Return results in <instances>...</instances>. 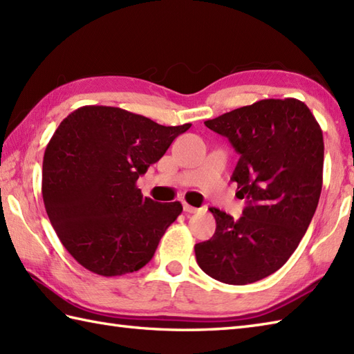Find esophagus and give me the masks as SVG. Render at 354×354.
Wrapping results in <instances>:
<instances>
[{"instance_id": "obj_1", "label": "esophagus", "mask_w": 354, "mask_h": 354, "mask_svg": "<svg viewBox=\"0 0 354 354\" xmlns=\"http://www.w3.org/2000/svg\"><path fill=\"white\" fill-rule=\"evenodd\" d=\"M184 212L185 213H189V214H193V213H196V212H199L198 208H194V207H192L190 204H187V202H184Z\"/></svg>"}]
</instances>
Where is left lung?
Listing matches in <instances>:
<instances>
[{"instance_id":"left-lung-1","label":"left lung","mask_w":354,"mask_h":354,"mask_svg":"<svg viewBox=\"0 0 354 354\" xmlns=\"http://www.w3.org/2000/svg\"><path fill=\"white\" fill-rule=\"evenodd\" d=\"M240 155L231 181L246 198L234 221L209 208L216 231L196 243L199 268L227 284H250L280 269L309 228L324 167L322 131L297 99H266L204 122Z\"/></svg>"}]
</instances>
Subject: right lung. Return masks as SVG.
<instances>
[{"instance_id":"add662e5","label":"right lung","mask_w":354,"mask_h":354,"mask_svg":"<svg viewBox=\"0 0 354 354\" xmlns=\"http://www.w3.org/2000/svg\"><path fill=\"white\" fill-rule=\"evenodd\" d=\"M190 126L114 106H82L59 124L44 153L42 198L59 240L85 269L118 277L152 260L183 205L142 198L137 181Z\"/></svg>"}]
</instances>
